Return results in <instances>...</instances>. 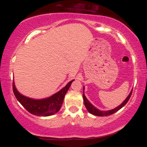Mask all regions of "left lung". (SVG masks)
I'll return each mask as SVG.
<instances>
[{
	"mask_svg": "<svg viewBox=\"0 0 147 147\" xmlns=\"http://www.w3.org/2000/svg\"><path fill=\"white\" fill-rule=\"evenodd\" d=\"M84 90V92H83V98H84V105H85L86 108V109L88 110L90 113H91L92 115H96V116H107V115H112L115 113H116L117 111H118L119 110V109H121L124 106L126 105V103L128 102V101L129 100L130 97H131V94H132V91H133V89L131 91V92L129 93V95H128V97H126L125 100L123 102L122 104H120L119 106H118L117 107H116L115 109H112V110H110V111H100L99 110V109H97V108L95 107V106H94L92 105L91 103L89 102L88 99L85 96V94H84V87L83 88Z\"/></svg>",
	"mask_w": 147,
	"mask_h": 147,
	"instance_id": "left-lung-1",
	"label": "left lung"
}]
</instances>
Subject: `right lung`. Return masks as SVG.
Listing matches in <instances>:
<instances>
[{
  "label": "right lung",
  "mask_w": 147,
  "mask_h": 147,
  "mask_svg": "<svg viewBox=\"0 0 147 147\" xmlns=\"http://www.w3.org/2000/svg\"><path fill=\"white\" fill-rule=\"evenodd\" d=\"M73 80L70 81L61 90L50 97L45 99H36L23 95L17 90L13 81V92L17 100L31 114L36 116H50L57 113L63 104L64 97Z\"/></svg>",
  "instance_id": "add662e5"
}]
</instances>
